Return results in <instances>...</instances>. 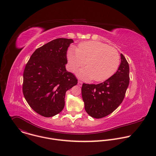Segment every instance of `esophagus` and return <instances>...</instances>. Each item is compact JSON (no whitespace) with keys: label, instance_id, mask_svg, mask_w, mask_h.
<instances>
[{"label":"esophagus","instance_id":"34e87169","mask_svg":"<svg viewBox=\"0 0 156 156\" xmlns=\"http://www.w3.org/2000/svg\"><path fill=\"white\" fill-rule=\"evenodd\" d=\"M82 84H83V83H82L81 81H78V86H82Z\"/></svg>","mask_w":156,"mask_h":156}]
</instances>
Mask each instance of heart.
<instances>
[{
    "label": "heart",
    "instance_id": "1",
    "mask_svg": "<svg viewBox=\"0 0 156 156\" xmlns=\"http://www.w3.org/2000/svg\"><path fill=\"white\" fill-rule=\"evenodd\" d=\"M69 68L75 72L86 63V69L78 75L84 80L96 82L107 80L117 70L120 62L118 51L113 47L99 41L81 42L78 48L71 46L66 52Z\"/></svg>",
    "mask_w": 156,
    "mask_h": 156
}]
</instances>
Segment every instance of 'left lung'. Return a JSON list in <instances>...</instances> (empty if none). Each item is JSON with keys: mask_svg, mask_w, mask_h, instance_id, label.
<instances>
[{"mask_svg": "<svg viewBox=\"0 0 156 156\" xmlns=\"http://www.w3.org/2000/svg\"><path fill=\"white\" fill-rule=\"evenodd\" d=\"M121 63L116 73L103 83H83L81 94L86 112L95 119L103 118L122 102L129 82V65L122 54Z\"/></svg>", "mask_w": 156, "mask_h": 156, "instance_id": "8db88e82", "label": "left lung"}]
</instances>
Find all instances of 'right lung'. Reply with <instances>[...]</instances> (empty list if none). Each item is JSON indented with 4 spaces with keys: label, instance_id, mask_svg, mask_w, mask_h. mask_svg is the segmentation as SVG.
Masks as SVG:
<instances>
[{
    "label": "right lung",
    "instance_id": "obj_1",
    "mask_svg": "<svg viewBox=\"0 0 156 156\" xmlns=\"http://www.w3.org/2000/svg\"><path fill=\"white\" fill-rule=\"evenodd\" d=\"M72 39L58 38L37 48L23 72V93L29 105L38 114L53 117L63 110L66 91L78 80L66 71V51Z\"/></svg>",
    "mask_w": 156,
    "mask_h": 156
}]
</instances>
